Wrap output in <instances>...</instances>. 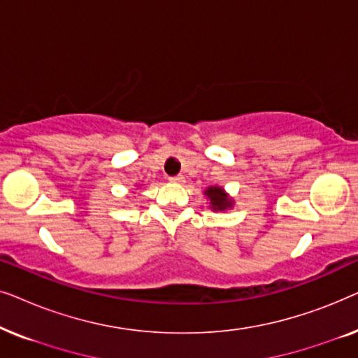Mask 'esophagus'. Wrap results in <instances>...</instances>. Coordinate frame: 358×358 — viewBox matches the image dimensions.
I'll list each match as a JSON object with an SVG mask.
<instances>
[{
  "label": "esophagus",
  "mask_w": 358,
  "mask_h": 358,
  "mask_svg": "<svg viewBox=\"0 0 358 358\" xmlns=\"http://www.w3.org/2000/svg\"><path fill=\"white\" fill-rule=\"evenodd\" d=\"M169 182H173V184H184L185 182V178H184L182 174L173 176V178H169Z\"/></svg>",
  "instance_id": "1"
}]
</instances>
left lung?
<instances>
[{"mask_svg":"<svg viewBox=\"0 0 358 358\" xmlns=\"http://www.w3.org/2000/svg\"><path fill=\"white\" fill-rule=\"evenodd\" d=\"M205 195H207L210 200V208L215 210V212H223V210L233 207V199L224 192L223 187L220 185H212L205 190Z\"/></svg>","mask_w":358,"mask_h":358,"instance_id":"left-lung-1","label":"left lung"}]
</instances>
